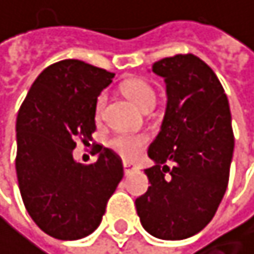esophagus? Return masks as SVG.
<instances>
[{
	"instance_id": "obj_1",
	"label": "esophagus",
	"mask_w": 254,
	"mask_h": 254,
	"mask_svg": "<svg viewBox=\"0 0 254 254\" xmlns=\"http://www.w3.org/2000/svg\"><path fill=\"white\" fill-rule=\"evenodd\" d=\"M123 171H125V174L128 175V174H131V172H134V171H137V166H134L132 163H129V161H123Z\"/></svg>"
}]
</instances>
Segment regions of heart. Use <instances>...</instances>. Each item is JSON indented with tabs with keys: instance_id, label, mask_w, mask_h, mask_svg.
Wrapping results in <instances>:
<instances>
[{
	"instance_id": "1",
	"label": "heart",
	"mask_w": 254,
	"mask_h": 254,
	"mask_svg": "<svg viewBox=\"0 0 254 254\" xmlns=\"http://www.w3.org/2000/svg\"><path fill=\"white\" fill-rule=\"evenodd\" d=\"M122 90H123L125 96L143 111L152 108L155 103V99H157V94H155V90L152 88V85L143 79H134V80L123 83ZM105 103H106V96L100 94L96 100V108H94L97 120L102 119ZM144 140L146 138L143 135L116 134L108 140V146L113 151H116L119 155L126 157V158H132V157L138 155L141 146L144 144Z\"/></svg>"
}]
</instances>
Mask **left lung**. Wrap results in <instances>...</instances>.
Segmentation results:
<instances>
[{"instance_id": "obj_1", "label": "left lung", "mask_w": 254, "mask_h": 254, "mask_svg": "<svg viewBox=\"0 0 254 254\" xmlns=\"http://www.w3.org/2000/svg\"><path fill=\"white\" fill-rule=\"evenodd\" d=\"M152 71L166 82L168 105L144 169L151 186L135 199L144 230L180 241L215 216L229 184L235 148L227 96L212 68L195 55L164 58Z\"/></svg>"}]
</instances>
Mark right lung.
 <instances>
[{
  "instance_id": "add662e5",
  "label": "right lung",
  "mask_w": 254,
  "mask_h": 254,
  "mask_svg": "<svg viewBox=\"0 0 254 254\" xmlns=\"http://www.w3.org/2000/svg\"><path fill=\"white\" fill-rule=\"evenodd\" d=\"M114 73L77 59L59 61L36 77L16 117V175L24 206L56 239L91 235L123 178L120 157L97 144L93 164L73 158L76 141L96 131L97 96Z\"/></svg>"
}]
</instances>
